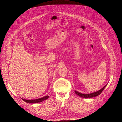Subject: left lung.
<instances>
[{
    "instance_id": "obj_1",
    "label": "left lung",
    "mask_w": 122,
    "mask_h": 122,
    "mask_svg": "<svg viewBox=\"0 0 122 122\" xmlns=\"http://www.w3.org/2000/svg\"><path fill=\"white\" fill-rule=\"evenodd\" d=\"M107 86V84L98 91H97L96 92H94L93 93H90V94H83V93L79 92L76 91H75V92L77 95H78V96L81 97L82 98H92V97H97V96L99 95L101 93H102V92L103 91V90Z\"/></svg>"
}]
</instances>
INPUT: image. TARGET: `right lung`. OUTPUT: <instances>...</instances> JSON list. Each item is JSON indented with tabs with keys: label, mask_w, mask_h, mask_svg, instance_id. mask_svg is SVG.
<instances>
[{
	"label": "right lung",
	"mask_w": 122,
	"mask_h": 122,
	"mask_svg": "<svg viewBox=\"0 0 122 122\" xmlns=\"http://www.w3.org/2000/svg\"><path fill=\"white\" fill-rule=\"evenodd\" d=\"M49 97V96H46V97H43L42 98L37 99H33V100H26V99H24L22 98H21V99L23 100L24 101H25V102H26L27 103H39V102H42L46 100V99H47Z\"/></svg>",
	"instance_id": "right-lung-1"
}]
</instances>
